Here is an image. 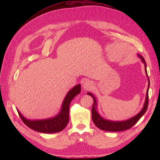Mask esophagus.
I'll list each match as a JSON object with an SVG mask.
<instances>
[{
    "label": "esophagus",
    "mask_w": 160,
    "mask_h": 160,
    "mask_svg": "<svg viewBox=\"0 0 160 160\" xmlns=\"http://www.w3.org/2000/svg\"><path fill=\"white\" fill-rule=\"evenodd\" d=\"M92 85H93L92 82L89 80H86L83 83V87L84 89H86V90L92 87Z\"/></svg>",
    "instance_id": "esophagus-1"
}]
</instances>
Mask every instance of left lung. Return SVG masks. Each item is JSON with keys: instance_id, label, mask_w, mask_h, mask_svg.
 <instances>
[{"instance_id": "left-lung-1", "label": "left lung", "mask_w": 160, "mask_h": 160, "mask_svg": "<svg viewBox=\"0 0 160 160\" xmlns=\"http://www.w3.org/2000/svg\"><path fill=\"white\" fill-rule=\"evenodd\" d=\"M138 56L141 58V61L142 62L144 63L145 65V71L146 75L148 78V87L147 90V92H146V100L143 106V108L142 110L136 116L127 120L125 121H122V122H115V121H111V120H108L102 117H101L98 112L97 111V102L95 97L90 92H88L87 94L90 95L91 97H92L94 99V104L92 106V120L96 125L97 127H98L99 129L102 130H105V131H108V132H120V131H123L128 130L130 128H132L137 122H138L139 119L144 115V113L146 112L148 107V91H149V79L147 74V70H146V64L144 59L142 56L140 54H138Z\"/></svg>"}]
</instances>
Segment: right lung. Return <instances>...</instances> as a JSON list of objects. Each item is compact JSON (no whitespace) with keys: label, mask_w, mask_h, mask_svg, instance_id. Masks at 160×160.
I'll list each match as a JSON object with an SVG mask.
<instances>
[{"label":"right lung","mask_w":160,"mask_h":160,"mask_svg":"<svg viewBox=\"0 0 160 160\" xmlns=\"http://www.w3.org/2000/svg\"><path fill=\"white\" fill-rule=\"evenodd\" d=\"M80 84L75 85L66 94L62 104L61 109L56 117L40 120L26 119L17 109L19 115L23 123L30 128L42 133H52L62 131L69 122L70 104L73 99L80 93Z\"/></svg>","instance_id":"add662e5"}]
</instances>
